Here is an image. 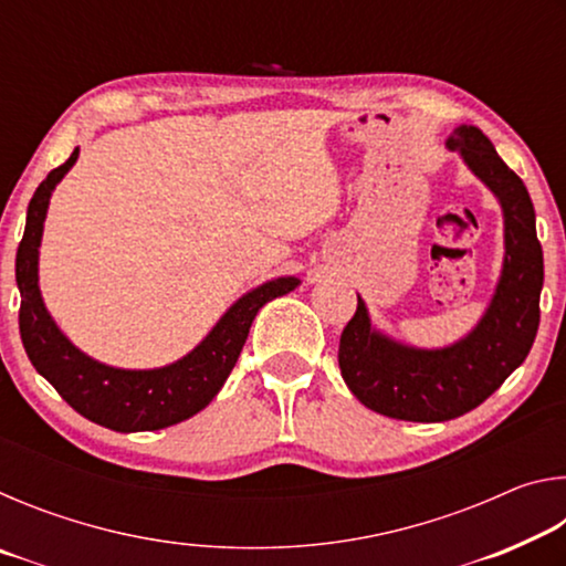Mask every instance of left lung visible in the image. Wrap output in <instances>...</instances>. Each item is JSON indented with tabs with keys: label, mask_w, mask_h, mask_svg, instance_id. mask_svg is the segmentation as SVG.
<instances>
[{
	"label": "left lung",
	"mask_w": 566,
	"mask_h": 566,
	"mask_svg": "<svg viewBox=\"0 0 566 566\" xmlns=\"http://www.w3.org/2000/svg\"><path fill=\"white\" fill-rule=\"evenodd\" d=\"M447 147L500 197L504 270L484 319L447 349H411L381 337L357 296L339 339L342 377L364 407L405 421H447L482 405L530 354L539 329L544 256L524 181L504 165L482 129L457 127Z\"/></svg>",
	"instance_id": "obj_1"
}]
</instances>
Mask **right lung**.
<instances>
[{"label": "right lung", "mask_w": 566, "mask_h": 566, "mask_svg": "<svg viewBox=\"0 0 566 566\" xmlns=\"http://www.w3.org/2000/svg\"><path fill=\"white\" fill-rule=\"evenodd\" d=\"M76 157L80 149H74L64 165L46 175L27 209L24 237L17 249V284L22 294L19 334L24 352L66 405L94 424L114 432H151V429L171 427L197 415L214 399L229 371L234 369L256 312L266 302L292 292L300 280L282 276L244 294L195 352L169 367L129 371L90 359L56 329L36 284V256H40L36 249L42 242L46 205L56 181L70 171Z\"/></svg>", "instance_id": "add662e5"}]
</instances>
